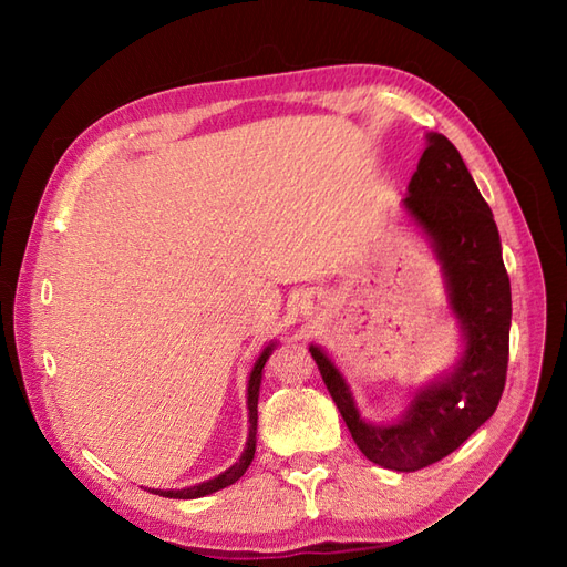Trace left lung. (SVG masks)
Here are the masks:
<instances>
[{
    "mask_svg": "<svg viewBox=\"0 0 567 567\" xmlns=\"http://www.w3.org/2000/svg\"><path fill=\"white\" fill-rule=\"evenodd\" d=\"M403 208L440 258L465 351L449 375L423 386L394 425L361 417L344 378L320 347H309L361 454L396 473H415L456 451L494 415L504 394L511 334V280L492 208L458 150L430 133Z\"/></svg>",
    "mask_w": 567,
    "mask_h": 567,
    "instance_id": "obj_1",
    "label": "left lung"
}]
</instances>
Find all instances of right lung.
<instances>
[{
    "instance_id": "obj_1",
    "label": "right lung",
    "mask_w": 567,
    "mask_h": 567,
    "mask_svg": "<svg viewBox=\"0 0 567 567\" xmlns=\"http://www.w3.org/2000/svg\"><path fill=\"white\" fill-rule=\"evenodd\" d=\"M275 344L266 347L264 353L258 355V361L251 370L249 375V390H247V409H249V436H247V446H245V454L239 456V461L228 467V471L220 473L218 477L208 480V482H202L197 484V487H187V489H171V492H164V489H152L154 494L158 496H168V498H199V496H206V494H214L218 489H225L230 487V484H235L241 475L247 473V467L251 465L254 461V451H256V425H258V390H261V375H264V365L268 361V355L272 351Z\"/></svg>"
}]
</instances>
